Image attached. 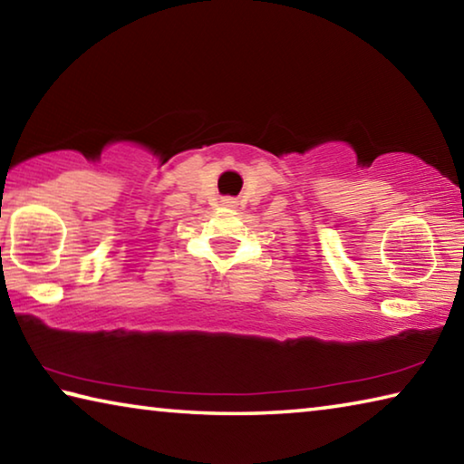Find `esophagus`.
I'll return each instance as SVG.
<instances>
[{"label":"esophagus","mask_w":464,"mask_h":464,"mask_svg":"<svg viewBox=\"0 0 464 464\" xmlns=\"http://www.w3.org/2000/svg\"><path fill=\"white\" fill-rule=\"evenodd\" d=\"M223 204H225V207H235V200L233 198H225Z\"/></svg>","instance_id":"1"}]
</instances>
